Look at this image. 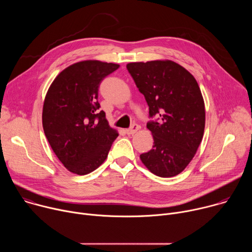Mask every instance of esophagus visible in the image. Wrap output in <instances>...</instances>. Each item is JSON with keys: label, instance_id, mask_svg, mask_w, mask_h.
<instances>
[{"label": "esophagus", "instance_id": "34e87169", "mask_svg": "<svg viewBox=\"0 0 252 252\" xmlns=\"http://www.w3.org/2000/svg\"><path fill=\"white\" fill-rule=\"evenodd\" d=\"M137 130H138V126H137L136 124H133L129 128L126 129V132L128 135H130V134L135 133Z\"/></svg>", "mask_w": 252, "mask_h": 252}]
</instances>
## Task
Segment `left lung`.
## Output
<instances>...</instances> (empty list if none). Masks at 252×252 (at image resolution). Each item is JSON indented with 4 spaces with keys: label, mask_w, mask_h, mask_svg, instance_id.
Segmentation results:
<instances>
[{
    "label": "left lung",
    "mask_w": 252,
    "mask_h": 252,
    "mask_svg": "<svg viewBox=\"0 0 252 252\" xmlns=\"http://www.w3.org/2000/svg\"><path fill=\"white\" fill-rule=\"evenodd\" d=\"M150 110L147 127L153 149L140 155L151 172L160 177L181 173L193 158L203 136L204 101L193 76L172 61L126 64Z\"/></svg>",
    "instance_id": "8db88e82"
}]
</instances>
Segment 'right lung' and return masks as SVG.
Masks as SVG:
<instances>
[{"label": "right lung", "instance_id": "right-lung-1", "mask_svg": "<svg viewBox=\"0 0 252 252\" xmlns=\"http://www.w3.org/2000/svg\"><path fill=\"white\" fill-rule=\"evenodd\" d=\"M119 64L84 61L64 68L51 85L43 107V127L61 162L70 172L88 174L106 158L119 133L97 101L101 81Z\"/></svg>", "mask_w": 252, "mask_h": 252}]
</instances>
